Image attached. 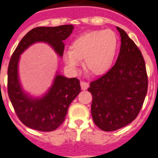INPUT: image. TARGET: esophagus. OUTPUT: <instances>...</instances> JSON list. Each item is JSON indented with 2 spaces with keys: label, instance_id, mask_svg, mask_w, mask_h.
<instances>
[{
  "label": "esophagus",
  "instance_id": "1",
  "mask_svg": "<svg viewBox=\"0 0 158 158\" xmlns=\"http://www.w3.org/2000/svg\"><path fill=\"white\" fill-rule=\"evenodd\" d=\"M80 86H81V88H82V89L85 90V89H86L88 87H89V83L86 82H84V81H81Z\"/></svg>",
  "mask_w": 158,
  "mask_h": 158
}]
</instances>
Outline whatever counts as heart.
I'll list each match as a JSON object with an SVG mask.
<instances>
[{"instance_id": "1", "label": "heart", "mask_w": 158, "mask_h": 158, "mask_svg": "<svg viewBox=\"0 0 158 158\" xmlns=\"http://www.w3.org/2000/svg\"><path fill=\"white\" fill-rule=\"evenodd\" d=\"M118 48V38L111 30L91 31L76 37L71 49L64 50L62 57L66 66L77 72L81 60L89 73L100 76L106 73L114 61Z\"/></svg>"}]
</instances>
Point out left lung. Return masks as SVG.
<instances>
[{
  "label": "left lung",
  "instance_id": "obj_1",
  "mask_svg": "<svg viewBox=\"0 0 158 158\" xmlns=\"http://www.w3.org/2000/svg\"><path fill=\"white\" fill-rule=\"evenodd\" d=\"M120 51L114 66L90 82L94 122L105 131L127 126L137 117L144 102L148 79L144 59L135 42L121 28Z\"/></svg>",
  "mask_w": 158,
  "mask_h": 158
}]
</instances>
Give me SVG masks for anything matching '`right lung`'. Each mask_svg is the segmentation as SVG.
Segmentation results:
<instances>
[{
	"label": "right lung",
	"mask_w": 158,
	"mask_h": 158,
	"mask_svg": "<svg viewBox=\"0 0 158 158\" xmlns=\"http://www.w3.org/2000/svg\"><path fill=\"white\" fill-rule=\"evenodd\" d=\"M73 25L38 27L30 31L14 51L8 69V93L15 113L23 124L40 131H54L64 122L70 104L80 93L79 80L56 73L52 83L42 97L31 96L23 89L19 77L20 55L37 42L48 44L62 57L64 44Z\"/></svg>",
	"instance_id": "1"
}]
</instances>
